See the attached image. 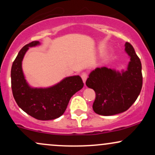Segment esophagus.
Wrapping results in <instances>:
<instances>
[{
    "instance_id": "obj_1",
    "label": "esophagus",
    "mask_w": 155,
    "mask_h": 155,
    "mask_svg": "<svg viewBox=\"0 0 155 155\" xmlns=\"http://www.w3.org/2000/svg\"><path fill=\"white\" fill-rule=\"evenodd\" d=\"M81 79H82V80H83L84 83H85V81H86V80H87V77H88L87 74L86 73H83V74H81Z\"/></svg>"
}]
</instances>
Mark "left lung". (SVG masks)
<instances>
[{
  "label": "left lung",
  "mask_w": 155,
  "mask_h": 155,
  "mask_svg": "<svg viewBox=\"0 0 155 155\" xmlns=\"http://www.w3.org/2000/svg\"><path fill=\"white\" fill-rule=\"evenodd\" d=\"M124 47L130 58L127 70L120 72L106 67L97 68L86 81L87 86L95 92L92 108L97 114L111 116L127 111L141 90L140 60L130 44L126 42Z\"/></svg>",
  "instance_id": "1"
}]
</instances>
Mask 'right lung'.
<instances>
[{
    "label": "right lung",
    "instance_id": "add662e5",
    "mask_svg": "<svg viewBox=\"0 0 155 155\" xmlns=\"http://www.w3.org/2000/svg\"><path fill=\"white\" fill-rule=\"evenodd\" d=\"M40 45L38 41L26 44L19 51L11 71L13 96L19 107L39 120H51L63 115L71 97L83 87L79 76L65 77L59 83L46 88L32 87L23 74L22 63L29 47Z\"/></svg>",
    "mask_w": 155,
    "mask_h": 155
}]
</instances>
